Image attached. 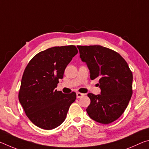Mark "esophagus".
<instances>
[{"label":"esophagus","instance_id":"obj_1","mask_svg":"<svg viewBox=\"0 0 149 149\" xmlns=\"http://www.w3.org/2000/svg\"><path fill=\"white\" fill-rule=\"evenodd\" d=\"M76 95H77V99H79V98H81L82 97H84V96L85 95V94H83V93H81L79 92H77L76 93Z\"/></svg>","mask_w":149,"mask_h":149}]
</instances>
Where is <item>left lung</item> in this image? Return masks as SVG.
Wrapping results in <instances>:
<instances>
[{
	"label": "left lung",
	"instance_id": "obj_1",
	"mask_svg": "<svg viewBox=\"0 0 149 149\" xmlns=\"http://www.w3.org/2000/svg\"><path fill=\"white\" fill-rule=\"evenodd\" d=\"M80 58L86 63L92 80L99 79L100 95L88 93L91 103L86 109L96 122L108 124L124 112L132 97L133 74L122 56L100 46H77Z\"/></svg>",
	"mask_w": 149,
	"mask_h": 149
}]
</instances>
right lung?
<instances>
[{
    "mask_svg": "<svg viewBox=\"0 0 149 149\" xmlns=\"http://www.w3.org/2000/svg\"><path fill=\"white\" fill-rule=\"evenodd\" d=\"M77 52L74 45L51 47L37 54L27 65L18 99L27 116L37 127L52 130L65 120L76 94H64L55 88Z\"/></svg>",
    "mask_w": 149,
    "mask_h": 149,
    "instance_id": "obj_1",
    "label": "right lung"
}]
</instances>
